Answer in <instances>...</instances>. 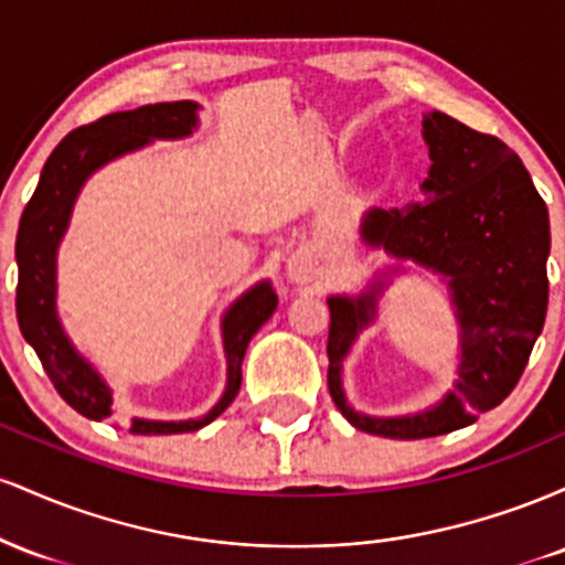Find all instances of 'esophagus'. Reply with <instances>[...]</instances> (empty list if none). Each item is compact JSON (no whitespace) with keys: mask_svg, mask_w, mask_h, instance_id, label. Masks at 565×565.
Segmentation results:
<instances>
[{"mask_svg":"<svg viewBox=\"0 0 565 565\" xmlns=\"http://www.w3.org/2000/svg\"><path fill=\"white\" fill-rule=\"evenodd\" d=\"M310 268H313V265H310V255H300V252H297L289 263V278L291 281H308L310 274H313Z\"/></svg>","mask_w":565,"mask_h":565,"instance_id":"esophagus-1","label":"esophagus"}]
</instances>
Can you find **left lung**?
<instances>
[{"instance_id": "1", "label": "left lung", "mask_w": 565, "mask_h": 565, "mask_svg": "<svg viewBox=\"0 0 565 565\" xmlns=\"http://www.w3.org/2000/svg\"><path fill=\"white\" fill-rule=\"evenodd\" d=\"M430 148L427 201L404 210H372L361 238L398 260L449 278L459 321V380L444 401L412 417H366L348 404L342 361L374 321L385 281L364 295L329 297V395L342 417L372 436L417 440L476 423L512 393L547 316V204L531 174L494 135L430 111L423 119Z\"/></svg>"}]
</instances>
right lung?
I'll use <instances>...</instances> for the list:
<instances>
[{"mask_svg": "<svg viewBox=\"0 0 565 565\" xmlns=\"http://www.w3.org/2000/svg\"><path fill=\"white\" fill-rule=\"evenodd\" d=\"M196 103L174 100L140 106L135 111L108 114L103 119L84 125L57 142V148L44 161L42 178L25 204L15 238L18 291L15 310L21 332L36 350L44 372L53 380L55 391L82 417H111V391L87 361L76 353L63 332L55 313V257L57 244L68 228L71 210L79 196L84 180L108 161L125 157L129 151L148 146L151 140L188 138L196 129ZM278 297L270 281L255 284L246 295L225 310L223 345L228 359V382L223 398L204 417L183 419V423H157V419H132L129 430L138 436H172L191 433L217 419L242 387V361L246 345L257 329L274 316Z\"/></svg>", "mask_w": 565, "mask_h": 565, "instance_id": "obj_1", "label": "right lung"}]
</instances>
